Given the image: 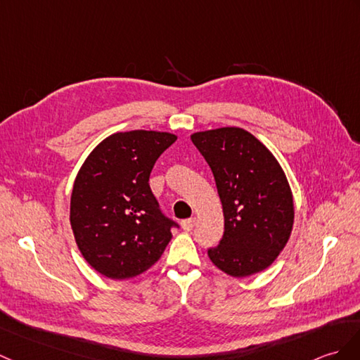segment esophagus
Here are the masks:
<instances>
[{"label":"esophagus","mask_w":360,"mask_h":360,"mask_svg":"<svg viewBox=\"0 0 360 360\" xmlns=\"http://www.w3.org/2000/svg\"><path fill=\"white\" fill-rule=\"evenodd\" d=\"M182 230L184 231H191L195 229V225H196V218H190V219H186V221H182Z\"/></svg>","instance_id":"obj_1"}]
</instances>
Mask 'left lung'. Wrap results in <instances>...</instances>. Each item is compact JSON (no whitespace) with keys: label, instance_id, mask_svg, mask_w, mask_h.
<instances>
[{"label":"left lung","instance_id":"obj_1","mask_svg":"<svg viewBox=\"0 0 360 360\" xmlns=\"http://www.w3.org/2000/svg\"><path fill=\"white\" fill-rule=\"evenodd\" d=\"M190 138L210 165L222 204L224 236L208 250L210 261L233 278L269 269L295 224L293 193L279 161L240 127L196 131Z\"/></svg>","mask_w":360,"mask_h":360}]
</instances>
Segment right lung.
<instances>
[{"label":"right lung","instance_id":"right-lung-1","mask_svg":"<svg viewBox=\"0 0 360 360\" xmlns=\"http://www.w3.org/2000/svg\"><path fill=\"white\" fill-rule=\"evenodd\" d=\"M176 139L169 131H116L82 162L73 182L70 225L82 257L105 278H135L169 245L174 222L162 216L148 178Z\"/></svg>","mask_w":360,"mask_h":360}]
</instances>
